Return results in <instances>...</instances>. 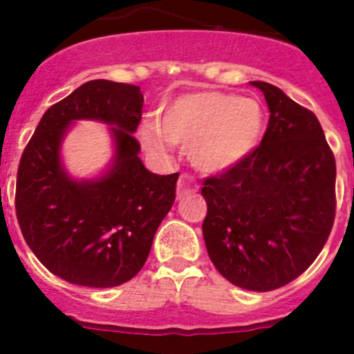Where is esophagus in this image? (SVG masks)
Listing matches in <instances>:
<instances>
[{
  "instance_id": "obj_1",
  "label": "esophagus",
  "mask_w": 354,
  "mask_h": 354,
  "mask_svg": "<svg viewBox=\"0 0 354 354\" xmlns=\"http://www.w3.org/2000/svg\"><path fill=\"white\" fill-rule=\"evenodd\" d=\"M193 192H196L195 177L189 174H183L179 177V183H177V198H183Z\"/></svg>"
}]
</instances>
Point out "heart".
I'll return each instance as SVG.
<instances>
[{
	"label": "heart",
	"instance_id": "obj_1",
	"mask_svg": "<svg viewBox=\"0 0 354 354\" xmlns=\"http://www.w3.org/2000/svg\"><path fill=\"white\" fill-rule=\"evenodd\" d=\"M264 122V109L255 99L214 90L196 92L175 99L161 120H143L140 140L152 154H165L171 143L189 147L196 168L221 174L253 154Z\"/></svg>",
	"mask_w": 354,
	"mask_h": 354
}]
</instances>
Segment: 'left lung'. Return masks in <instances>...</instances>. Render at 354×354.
Here are the masks:
<instances>
[{
    "label": "left lung",
    "mask_w": 354,
    "mask_h": 354,
    "mask_svg": "<svg viewBox=\"0 0 354 354\" xmlns=\"http://www.w3.org/2000/svg\"><path fill=\"white\" fill-rule=\"evenodd\" d=\"M270 124L239 167L204 180L202 232L209 259L228 282L266 292L315 261L335 220V158L310 109L274 84L252 81Z\"/></svg>",
    "instance_id": "8db88e82"
}]
</instances>
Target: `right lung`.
<instances>
[{
	"label": "right lung",
	"mask_w": 354,
	"mask_h": 354,
	"mask_svg": "<svg viewBox=\"0 0 354 354\" xmlns=\"http://www.w3.org/2000/svg\"><path fill=\"white\" fill-rule=\"evenodd\" d=\"M143 95L136 84L93 80L40 118L19 162L15 212L24 241L53 274L84 287L122 286L138 274L179 174L158 175L140 159L134 131ZM109 125L114 159L93 180H74L61 161L72 123Z\"/></svg>",
	"instance_id": "right-lung-1"
}]
</instances>
